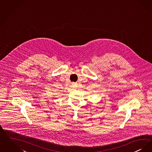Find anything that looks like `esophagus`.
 I'll return each instance as SVG.
<instances>
[{
	"mask_svg": "<svg viewBox=\"0 0 152 152\" xmlns=\"http://www.w3.org/2000/svg\"><path fill=\"white\" fill-rule=\"evenodd\" d=\"M71 86H72V88H76V87L77 86V84H76V83H72V84H71Z\"/></svg>",
	"mask_w": 152,
	"mask_h": 152,
	"instance_id": "1",
	"label": "esophagus"
}]
</instances>
